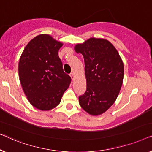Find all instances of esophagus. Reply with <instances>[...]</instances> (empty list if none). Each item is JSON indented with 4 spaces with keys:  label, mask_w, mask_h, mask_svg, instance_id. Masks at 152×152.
I'll list each match as a JSON object with an SVG mask.
<instances>
[{
    "label": "esophagus",
    "mask_w": 152,
    "mask_h": 152,
    "mask_svg": "<svg viewBox=\"0 0 152 152\" xmlns=\"http://www.w3.org/2000/svg\"><path fill=\"white\" fill-rule=\"evenodd\" d=\"M70 76H71V78H72V80H74V76H74V73H71V74H70Z\"/></svg>",
    "instance_id": "esophagus-1"
}]
</instances>
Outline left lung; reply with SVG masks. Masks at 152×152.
I'll use <instances>...</instances> for the list:
<instances>
[{
  "instance_id": "obj_1",
  "label": "left lung",
  "mask_w": 152,
  "mask_h": 152,
  "mask_svg": "<svg viewBox=\"0 0 152 152\" xmlns=\"http://www.w3.org/2000/svg\"><path fill=\"white\" fill-rule=\"evenodd\" d=\"M74 49L84 57L87 80L86 91L79 96V104L89 114H102L114 104L121 90L123 61L114 45L102 38H91Z\"/></svg>"
}]
</instances>
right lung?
Masks as SVG:
<instances>
[{
  "label": "right lung",
  "mask_w": 152,
  "mask_h": 152,
  "mask_svg": "<svg viewBox=\"0 0 152 152\" xmlns=\"http://www.w3.org/2000/svg\"><path fill=\"white\" fill-rule=\"evenodd\" d=\"M62 46L51 36L40 34L27 45L19 61V78L25 94L40 110L56 107L71 83L58 56Z\"/></svg>",
  "instance_id": "1"
}]
</instances>
